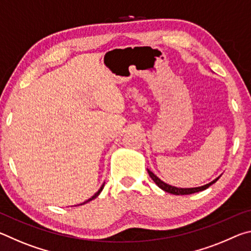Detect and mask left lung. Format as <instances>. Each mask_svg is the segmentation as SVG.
Here are the masks:
<instances>
[{"instance_id": "left-lung-1", "label": "left lung", "mask_w": 251, "mask_h": 251, "mask_svg": "<svg viewBox=\"0 0 251 251\" xmlns=\"http://www.w3.org/2000/svg\"><path fill=\"white\" fill-rule=\"evenodd\" d=\"M148 174H150V176L152 180L155 181V184L159 187V188H161L163 190H165L166 193H171V194H174V195H190V194H194V193H198V192H201V190H205L206 188H208L210 185L214 184V182L217 181L219 179V177L217 178V179H215L214 181L209 182V184H207L205 186H201V187H196V188H177V187H174V186H171L168 184H165L164 181H161L158 177L155 176L154 174H152L150 169H148Z\"/></svg>"}]
</instances>
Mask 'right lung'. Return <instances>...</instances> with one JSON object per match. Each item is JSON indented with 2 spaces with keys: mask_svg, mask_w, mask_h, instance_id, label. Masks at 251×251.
<instances>
[{
  "mask_svg": "<svg viewBox=\"0 0 251 251\" xmlns=\"http://www.w3.org/2000/svg\"><path fill=\"white\" fill-rule=\"evenodd\" d=\"M104 185L105 184H103V185H101V187H100V190H99V192H97L95 195H94V196H93L92 198H90V199H88V201H84L83 203H80V205H84V203H86V202H88V201H93V199H94V198H96L97 196H99V195L100 194V192H101V190H103V188H104Z\"/></svg>",
  "mask_w": 251,
  "mask_h": 251,
  "instance_id": "add662e5",
  "label": "right lung"
}]
</instances>
